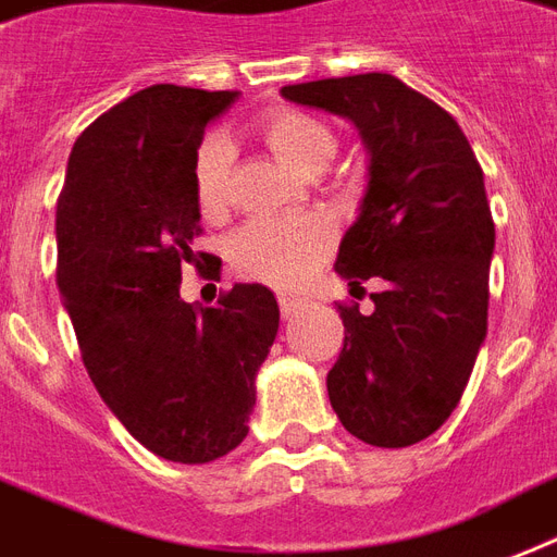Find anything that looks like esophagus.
<instances>
[{
  "label": "esophagus",
  "mask_w": 557,
  "mask_h": 557,
  "mask_svg": "<svg viewBox=\"0 0 557 557\" xmlns=\"http://www.w3.org/2000/svg\"><path fill=\"white\" fill-rule=\"evenodd\" d=\"M307 307V300L297 295H280V312H283V318H292L297 315L300 309Z\"/></svg>",
  "instance_id": "obj_1"
}]
</instances>
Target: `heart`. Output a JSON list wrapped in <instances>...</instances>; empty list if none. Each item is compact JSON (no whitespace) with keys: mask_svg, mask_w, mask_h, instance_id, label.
<instances>
[{"mask_svg":"<svg viewBox=\"0 0 557 557\" xmlns=\"http://www.w3.org/2000/svg\"><path fill=\"white\" fill-rule=\"evenodd\" d=\"M257 137L295 172L318 175L333 160L338 139L333 127L315 113L297 108L271 110L253 125ZM233 148L227 139L207 137L193 157V195L203 219H219L227 210V177ZM333 245V224L324 215L304 219H260L233 233L231 265L245 280L277 288L300 286L318 269Z\"/></svg>","mask_w":557,"mask_h":557,"instance_id":"b5f03b06","label":"heart"}]
</instances>
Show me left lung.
I'll list each match as a JSON object with an SVG mask.
<instances>
[{"instance_id":"obj_1","label":"left lung","mask_w":557,"mask_h":557,"mask_svg":"<svg viewBox=\"0 0 557 557\" xmlns=\"http://www.w3.org/2000/svg\"><path fill=\"white\" fill-rule=\"evenodd\" d=\"M283 96L359 127L371 154L362 212L335 271L371 312L338 304L345 347L326 373L335 414L373 447H411L453 414L487 333L494 219L485 177L447 110L388 72L288 84Z\"/></svg>"}]
</instances>
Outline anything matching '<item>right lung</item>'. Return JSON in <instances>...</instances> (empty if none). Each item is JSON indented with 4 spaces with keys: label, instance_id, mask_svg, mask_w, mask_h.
<instances>
[{
    "label": "right lung",
    "instance_id": "obj_1",
    "mask_svg": "<svg viewBox=\"0 0 557 557\" xmlns=\"http://www.w3.org/2000/svg\"><path fill=\"white\" fill-rule=\"evenodd\" d=\"M236 96L177 84L127 96L75 139L58 195V288L84 368L122 426L181 465L245 441L280 324L260 283L222 292L219 307L181 300V265L212 257L193 250L195 148Z\"/></svg>",
    "mask_w": 557,
    "mask_h": 557
}]
</instances>
